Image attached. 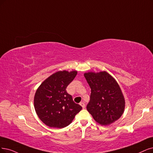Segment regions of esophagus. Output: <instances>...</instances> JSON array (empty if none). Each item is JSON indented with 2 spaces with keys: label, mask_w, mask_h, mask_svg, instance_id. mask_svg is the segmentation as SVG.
I'll return each instance as SVG.
<instances>
[{
  "label": "esophagus",
  "mask_w": 153,
  "mask_h": 153,
  "mask_svg": "<svg viewBox=\"0 0 153 153\" xmlns=\"http://www.w3.org/2000/svg\"><path fill=\"white\" fill-rule=\"evenodd\" d=\"M80 105L82 107V108H85L86 105H85V104H84V103H83V102H81V103H80Z\"/></svg>",
  "instance_id": "1"
}]
</instances>
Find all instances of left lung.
<instances>
[{
  "label": "left lung",
  "instance_id": "8db88e82",
  "mask_svg": "<svg viewBox=\"0 0 153 153\" xmlns=\"http://www.w3.org/2000/svg\"><path fill=\"white\" fill-rule=\"evenodd\" d=\"M84 77L91 90L86 108L94 120L102 126L117 120L123 113L125 100L115 79L105 71L85 73Z\"/></svg>",
  "mask_w": 153,
  "mask_h": 153
}]
</instances>
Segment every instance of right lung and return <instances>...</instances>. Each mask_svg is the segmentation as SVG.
Returning a JSON list of instances; mask_svg holds the SVG:
<instances>
[{
    "label": "right lung",
    "instance_id": "right-lung-1",
    "mask_svg": "<svg viewBox=\"0 0 153 153\" xmlns=\"http://www.w3.org/2000/svg\"><path fill=\"white\" fill-rule=\"evenodd\" d=\"M77 71H59L45 80L36 90L34 105L38 117L50 127L64 128L72 122L82 106L74 103L66 88Z\"/></svg>",
    "mask_w": 153,
    "mask_h": 153
}]
</instances>
